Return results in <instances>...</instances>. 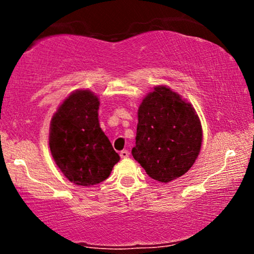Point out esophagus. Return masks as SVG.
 Segmentation results:
<instances>
[{"instance_id":"obj_1","label":"esophagus","mask_w":254,"mask_h":254,"mask_svg":"<svg viewBox=\"0 0 254 254\" xmlns=\"http://www.w3.org/2000/svg\"><path fill=\"white\" fill-rule=\"evenodd\" d=\"M119 155H121V157H122V159H127V156H129V151H127V150H122L121 151V153H119Z\"/></svg>"}]
</instances>
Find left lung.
I'll return each instance as SVG.
<instances>
[{"label": "left lung", "instance_id": "left-lung-1", "mask_svg": "<svg viewBox=\"0 0 254 254\" xmlns=\"http://www.w3.org/2000/svg\"><path fill=\"white\" fill-rule=\"evenodd\" d=\"M200 145L202 127L193 107L167 87H155L139 105L133 159L150 178L170 183L190 170Z\"/></svg>", "mask_w": 254, "mask_h": 254}]
</instances>
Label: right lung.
Returning a JSON list of instances; mask_svg holds the SVG:
<instances>
[{"mask_svg":"<svg viewBox=\"0 0 254 254\" xmlns=\"http://www.w3.org/2000/svg\"><path fill=\"white\" fill-rule=\"evenodd\" d=\"M99 99L90 90L69 95L51 119L50 150L63 174L90 186L110 176L119 155L99 125Z\"/></svg>","mask_w":254,"mask_h":254,"instance_id":"right-lung-1","label":"right lung"}]
</instances>
